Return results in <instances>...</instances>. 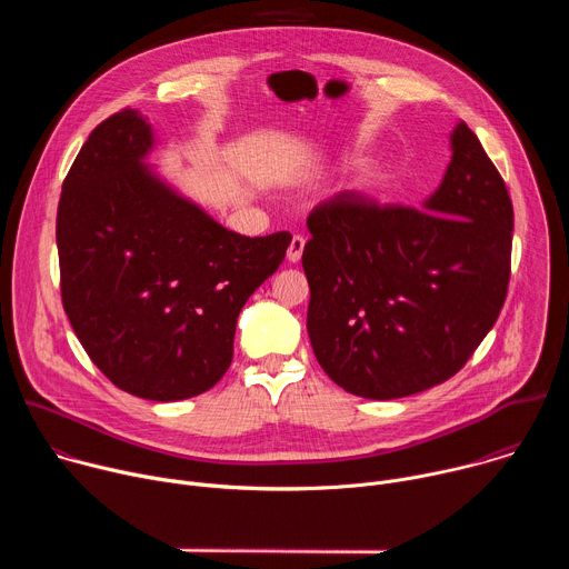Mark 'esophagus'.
<instances>
[{"mask_svg": "<svg viewBox=\"0 0 569 569\" xmlns=\"http://www.w3.org/2000/svg\"><path fill=\"white\" fill-rule=\"evenodd\" d=\"M303 246H306V240H303L301 236H292V240H290V248H288V261H290V263H297V261L301 259Z\"/></svg>", "mask_w": 569, "mask_h": 569, "instance_id": "obj_1", "label": "esophagus"}]
</instances>
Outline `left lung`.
Instances as JSON below:
<instances>
[{"label":"left lung","mask_w":569,"mask_h":569,"mask_svg":"<svg viewBox=\"0 0 569 569\" xmlns=\"http://www.w3.org/2000/svg\"><path fill=\"white\" fill-rule=\"evenodd\" d=\"M450 150L423 212L342 191L308 216V338L321 369L349 393L391 400L446 382L505 306L507 184L463 121Z\"/></svg>","instance_id":"1"}]
</instances>
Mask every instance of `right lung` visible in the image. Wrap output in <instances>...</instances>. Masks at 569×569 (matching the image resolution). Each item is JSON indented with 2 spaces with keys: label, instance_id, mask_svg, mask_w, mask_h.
I'll return each instance as SVG.
<instances>
[{
  "label": "right lung",
  "instance_id": "right-lung-1",
  "mask_svg": "<svg viewBox=\"0 0 569 569\" xmlns=\"http://www.w3.org/2000/svg\"><path fill=\"white\" fill-rule=\"evenodd\" d=\"M137 110L97 126L62 182L56 218L62 306L92 362L123 391L184 400L229 369L240 308L292 236H240L146 164Z\"/></svg>",
  "mask_w": 569,
  "mask_h": 569
}]
</instances>
